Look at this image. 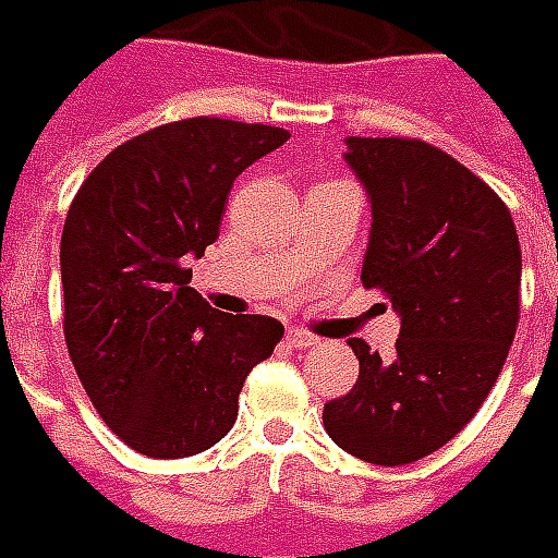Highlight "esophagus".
<instances>
[{"instance_id":"1","label":"esophagus","mask_w":558,"mask_h":558,"mask_svg":"<svg viewBox=\"0 0 558 558\" xmlns=\"http://www.w3.org/2000/svg\"><path fill=\"white\" fill-rule=\"evenodd\" d=\"M284 341H288V347H296V350H308V347L317 343V338L312 332H303V329H291L284 335Z\"/></svg>"}]
</instances>
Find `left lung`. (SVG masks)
<instances>
[{"mask_svg":"<svg viewBox=\"0 0 558 558\" xmlns=\"http://www.w3.org/2000/svg\"><path fill=\"white\" fill-rule=\"evenodd\" d=\"M347 144L374 211L362 284L403 326L391 359L347 341L359 379L324 426L355 459L397 468L462 433L492 393L521 317V244L506 203L453 155L421 137Z\"/></svg>","mask_w":558,"mask_h":558,"instance_id":"obj_1","label":"left lung"}]
</instances>
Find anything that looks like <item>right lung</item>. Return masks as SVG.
I'll list each match as a JSON object with an SVG mask.
<instances>
[{
    "instance_id": "1",
    "label": "right lung",
    "mask_w": 558,
    "mask_h": 558,
    "mask_svg": "<svg viewBox=\"0 0 558 558\" xmlns=\"http://www.w3.org/2000/svg\"><path fill=\"white\" fill-rule=\"evenodd\" d=\"M288 129L191 117L125 141L90 170L61 234L64 341L108 429L149 459L215 447L284 326L223 314L191 288L232 182Z\"/></svg>"
}]
</instances>
